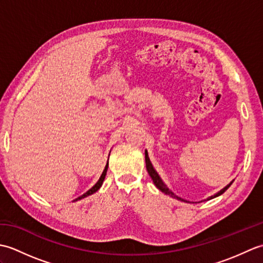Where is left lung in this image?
Segmentation results:
<instances>
[{"label":"left lung","mask_w":263,"mask_h":263,"mask_svg":"<svg viewBox=\"0 0 263 263\" xmlns=\"http://www.w3.org/2000/svg\"><path fill=\"white\" fill-rule=\"evenodd\" d=\"M144 157H146V167H147V171H148V173H149V175H150V177H152V180H153V182L155 183V185L157 186L161 192H164L165 194H168V195H171L172 198H175V199H177V200H181V201H185L184 199H181L180 197H177V195H175L174 193H173L171 190L166 186V184L163 182V180H161L160 178V176L158 175V173L156 172V170L154 168V166H153V164L150 163V159H149V156H148V153H147V150H146V153H144ZM234 181H232L230 184H228V185H226L224 189H221L219 192L218 193H216L215 195H212V197H210L209 199H214V198H216V197H218V195H220V194H222L224 193L226 190L230 187L231 185H232V183H233Z\"/></svg>","instance_id":"1"}]
</instances>
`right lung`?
<instances>
[{
	"instance_id": "1",
	"label": "right lung",
	"mask_w": 263,
	"mask_h": 263,
	"mask_svg": "<svg viewBox=\"0 0 263 263\" xmlns=\"http://www.w3.org/2000/svg\"><path fill=\"white\" fill-rule=\"evenodd\" d=\"M107 168H108V161H107V164H106V166H105V170H104V172L102 173V175H100V177H99V180L97 181V183L95 184V185H93L90 190H88V191H87L85 194H82L81 197L77 198L74 201H77V200H81V199H83V198L88 197V195H90V194H92V193H95V192H97L98 190H99V187L102 186V184H103V182H104V180H105L106 173H107Z\"/></svg>"
}]
</instances>
